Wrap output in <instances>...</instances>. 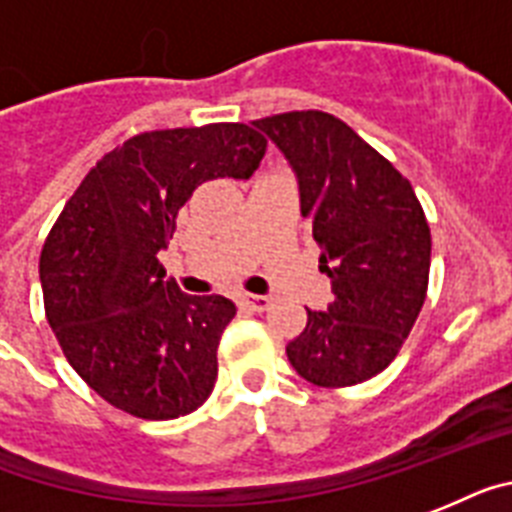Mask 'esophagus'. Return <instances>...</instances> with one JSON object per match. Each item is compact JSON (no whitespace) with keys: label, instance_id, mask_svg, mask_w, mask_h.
I'll return each mask as SVG.
<instances>
[{"label":"esophagus","instance_id":"obj_1","mask_svg":"<svg viewBox=\"0 0 512 512\" xmlns=\"http://www.w3.org/2000/svg\"><path fill=\"white\" fill-rule=\"evenodd\" d=\"M239 302L244 304L252 312H265L270 307V296H260V294H242L239 296Z\"/></svg>","mask_w":512,"mask_h":512}]
</instances>
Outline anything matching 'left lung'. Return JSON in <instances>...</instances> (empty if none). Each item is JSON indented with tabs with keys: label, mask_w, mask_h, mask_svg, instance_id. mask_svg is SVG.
<instances>
[{
	"label": "left lung",
	"mask_w": 512,
	"mask_h": 512,
	"mask_svg": "<svg viewBox=\"0 0 512 512\" xmlns=\"http://www.w3.org/2000/svg\"><path fill=\"white\" fill-rule=\"evenodd\" d=\"M255 127L294 166L336 294L328 309H307L286 356L317 388L359 385L398 356L427 299L432 234L422 203L388 158L328 111H286Z\"/></svg>",
	"instance_id": "8db88e82"
}]
</instances>
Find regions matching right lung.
<instances>
[{"label": "right lung", "instance_id": "right-lung-1", "mask_svg": "<svg viewBox=\"0 0 512 512\" xmlns=\"http://www.w3.org/2000/svg\"><path fill=\"white\" fill-rule=\"evenodd\" d=\"M268 148L252 124L153 130L85 174L41 249L46 320L77 375L114 409L166 422L213 393L236 307L182 294L158 263L200 184L249 179Z\"/></svg>", "mask_w": 512, "mask_h": 512}]
</instances>
